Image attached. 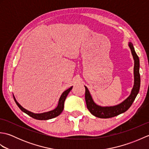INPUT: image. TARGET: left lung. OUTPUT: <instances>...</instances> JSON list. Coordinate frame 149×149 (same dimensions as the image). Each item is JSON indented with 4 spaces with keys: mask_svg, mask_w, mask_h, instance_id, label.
Listing matches in <instances>:
<instances>
[{
    "mask_svg": "<svg viewBox=\"0 0 149 149\" xmlns=\"http://www.w3.org/2000/svg\"><path fill=\"white\" fill-rule=\"evenodd\" d=\"M129 47L131 49L134 61V86L131 90L130 95L118 105L113 106H100L95 103L89 90L86 86H84L85 100H86L87 108L95 116L100 118H109L124 113L131 106L137 96L140 87V60L131 42H129Z\"/></svg>",
    "mask_w": 149,
    "mask_h": 149,
    "instance_id": "obj_1",
    "label": "left lung"
}]
</instances>
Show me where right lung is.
Returning a JSON list of instances; mask_svg holds the SVG:
<instances>
[{
  "label": "right lung",
  "mask_w": 149,
  "mask_h": 149,
  "mask_svg": "<svg viewBox=\"0 0 149 149\" xmlns=\"http://www.w3.org/2000/svg\"><path fill=\"white\" fill-rule=\"evenodd\" d=\"M72 87L73 86H71L70 88H68V90H66L62 93L61 97H60V98H59L58 106H57L54 109L50 111H48V112H45V113H34L33 112L29 111H28L26 109H24V107H22L20 104L17 102V100H16V99L15 98L14 95H13V98H14V100L15 101L16 104H17V106H18L19 108H20L22 111L24 112L25 113H26L27 115H28L31 117H32V118H33L34 119H36V120H49V119H51L53 118H55V117L59 116L60 114L62 113L63 108H64V103H65V99L70 91L72 89Z\"/></svg>",
  "instance_id": "obj_1"
}]
</instances>
